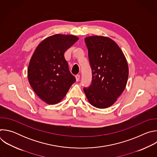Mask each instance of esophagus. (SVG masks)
Returning a JSON list of instances; mask_svg holds the SVG:
<instances>
[{
    "label": "esophagus",
    "mask_w": 157,
    "mask_h": 157,
    "mask_svg": "<svg viewBox=\"0 0 157 157\" xmlns=\"http://www.w3.org/2000/svg\"><path fill=\"white\" fill-rule=\"evenodd\" d=\"M76 81H79V79H80V75H76Z\"/></svg>",
    "instance_id": "obj_1"
}]
</instances>
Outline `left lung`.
Returning a JSON list of instances; mask_svg holds the SVG:
<instances>
[{"instance_id": "obj_1", "label": "left lung", "mask_w": 157, "mask_h": 157, "mask_svg": "<svg viewBox=\"0 0 157 157\" xmlns=\"http://www.w3.org/2000/svg\"><path fill=\"white\" fill-rule=\"evenodd\" d=\"M92 81L83 88L87 100L99 109L113 105L127 84L128 68L125 56L112 39L102 36L85 38Z\"/></svg>"}]
</instances>
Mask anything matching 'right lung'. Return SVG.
Here are the masks:
<instances>
[{
  "mask_svg": "<svg viewBox=\"0 0 157 157\" xmlns=\"http://www.w3.org/2000/svg\"><path fill=\"white\" fill-rule=\"evenodd\" d=\"M78 40L74 35L49 36L39 44L30 59L29 83L36 95L47 104L61 101L76 81L64 53Z\"/></svg>",
  "mask_w": 157,
  "mask_h": 157,
  "instance_id": "obj_1",
  "label": "right lung"
}]
</instances>
